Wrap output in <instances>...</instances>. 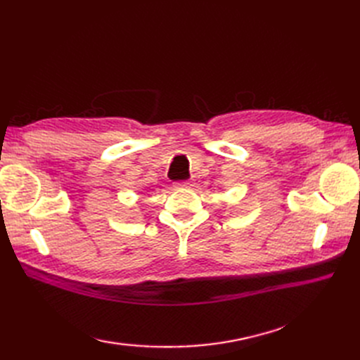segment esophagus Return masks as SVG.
<instances>
[{"mask_svg": "<svg viewBox=\"0 0 360 360\" xmlns=\"http://www.w3.org/2000/svg\"><path fill=\"white\" fill-rule=\"evenodd\" d=\"M176 186H177V188H191V186H192V181H189V180H186V181H179V183H176Z\"/></svg>", "mask_w": 360, "mask_h": 360, "instance_id": "34e87169", "label": "esophagus"}]
</instances>
